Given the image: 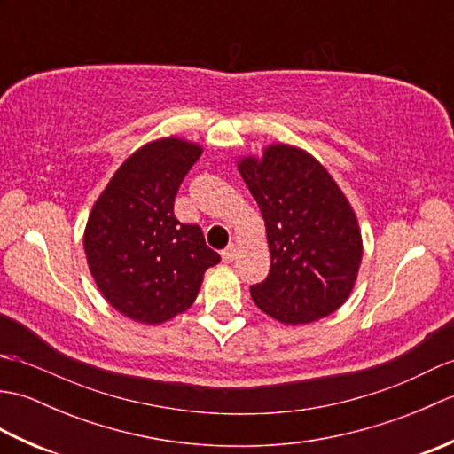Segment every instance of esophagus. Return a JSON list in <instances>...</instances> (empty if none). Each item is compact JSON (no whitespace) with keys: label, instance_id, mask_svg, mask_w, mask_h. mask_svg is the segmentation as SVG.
I'll list each match as a JSON object with an SVG mask.
<instances>
[{"label":"esophagus","instance_id":"1","mask_svg":"<svg viewBox=\"0 0 454 454\" xmlns=\"http://www.w3.org/2000/svg\"><path fill=\"white\" fill-rule=\"evenodd\" d=\"M236 252H238L236 246L230 244V246L224 249V252H222V262H224V263H232L234 259H236Z\"/></svg>","mask_w":454,"mask_h":454}]
</instances>
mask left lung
Here are the masks:
<instances>
[{"instance_id":"obj_1","label":"left lung","mask_w":454,"mask_h":454,"mask_svg":"<svg viewBox=\"0 0 454 454\" xmlns=\"http://www.w3.org/2000/svg\"><path fill=\"white\" fill-rule=\"evenodd\" d=\"M262 210L271 269L254 285L259 310L281 324H310L349 298L363 257L359 222L343 191L310 153L271 144L238 161Z\"/></svg>"}]
</instances>
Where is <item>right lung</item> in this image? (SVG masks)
<instances>
[{
  "label": "right lung",
  "mask_w": 454,
  "mask_h": 454,
  "mask_svg": "<svg viewBox=\"0 0 454 454\" xmlns=\"http://www.w3.org/2000/svg\"><path fill=\"white\" fill-rule=\"evenodd\" d=\"M202 148L176 137L124 160L95 200L83 234L95 285L114 310L163 324L195 302L202 275L220 262L197 224L173 215L179 185Z\"/></svg>",
  "instance_id": "add662e5"
}]
</instances>
